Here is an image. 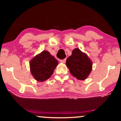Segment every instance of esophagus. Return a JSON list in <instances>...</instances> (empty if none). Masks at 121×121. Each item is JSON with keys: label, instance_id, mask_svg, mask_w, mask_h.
<instances>
[{"label": "esophagus", "instance_id": "obj_1", "mask_svg": "<svg viewBox=\"0 0 121 121\" xmlns=\"http://www.w3.org/2000/svg\"><path fill=\"white\" fill-rule=\"evenodd\" d=\"M59 62H60V63H65L66 62V59H60V60H59Z\"/></svg>", "mask_w": 121, "mask_h": 121}]
</instances>
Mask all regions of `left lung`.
I'll use <instances>...</instances> for the list:
<instances>
[{
    "label": "left lung",
    "mask_w": 121,
    "mask_h": 121,
    "mask_svg": "<svg viewBox=\"0 0 121 121\" xmlns=\"http://www.w3.org/2000/svg\"><path fill=\"white\" fill-rule=\"evenodd\" d=\"M66 65L73 77L79 80H84L92 71V62L86 53L76 48L67 58Z\"/></svg>",
    "instance_id": "obj_1"
}]
</instances>
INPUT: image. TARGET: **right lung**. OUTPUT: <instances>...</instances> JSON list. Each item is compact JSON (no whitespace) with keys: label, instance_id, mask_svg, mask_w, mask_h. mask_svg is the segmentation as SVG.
Instances as JSON below:
<instances>
[{"label":"right lung","instance_id":"right-lung-1","mask_svg":"<svg viewBox=\"0 0 121 121\" xmlns=\"http://www.w3.org/2000/svg\"><path fill=\"white\" fill-rule=\"evenodd\" d=\"M30 69L34 79L37 82L47 80L53 73L58 62L48 51H43L30 61Z\"/></svg>","mask_w":121,"mask_h":121}]
</instances>
